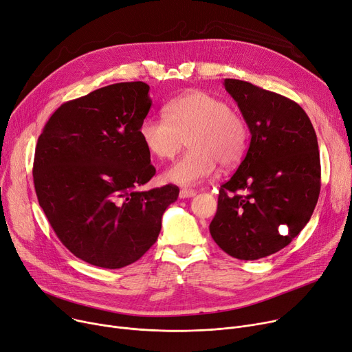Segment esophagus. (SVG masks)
<instances>
[{"mask_svg": "<svg viewBox=\"0 0 352 352\" xmlns=\"http://www.w3.org/2000/svg\"><path fill=\"white\" fill-rule=\"evenodd\" d=\"M195 194H197V191H194V190H187V188H184V190L179 191V197H181V198H191V197H194Z\"/></svg>", "mask_w": 352, "mask_h": 352, "instance_id": "obj_1", "label": "esophagus"}]
</instances>
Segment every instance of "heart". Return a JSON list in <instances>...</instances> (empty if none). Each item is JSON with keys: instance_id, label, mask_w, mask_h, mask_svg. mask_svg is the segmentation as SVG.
I'll list each match as a JSON object with an SVG mask.
<instances>
[{"instance_id": "1", "label": "heart", "mask_w": 352, "mask_h": 352, "mask_svg": "<svg viewBox=\"0 0 352 352\" xmlns=\"http://www.w3.org/2000/svg\"><path fill=\"white\" fill-rule=\"evenodd\" d=\"M166 118L146 117L138 134L153 157H175L188 140L191 151L165 173V179L194 186L211 177L217 165L228 170L243 160L248 145V126L243 116L210 92L190 91L165 105Z\"/></svg>"}]
</instances>
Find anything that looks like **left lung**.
I'll return each instance as SVG.
<instances>
[{
    "mask_svg": "<svg viewBox=\"0 0 352 352\" xmlns=\"http://www.w3.org/2000/svg\"><path fill=\"white\" fill-rule=\"evenodd\" d=\"M251 142L218 194L210 232L238 260H260L287 247L307 226L321 190L318 141L305 111L251 82L226 78Z\"/></svg>",
    "mask_w": 352,
    "mask_h": 352,
    "instance_id": "8db88e82",
    "label": "left lung"
}]
</instances>
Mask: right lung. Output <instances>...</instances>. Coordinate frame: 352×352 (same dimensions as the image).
Segmentation results:
<instances>
[{
    "mask_svg": "<svg viewBox=\"0 0 352 352\" xmlns=\"http://www.w3.org/2000/svg\"><path fill=\"white\" fill-rule=\"evenodd\" d=\"M142 81L63 104L35 146L34 187L60 241L80 260L122 268L150 250L179 188L140 191L155 175L138 128L151 108Z\"/></svg>",
    "mask_w": 352,
    "mask_h": 352,
    "instance_id": "1",
    "label": "right lung"
}]
</instances>
